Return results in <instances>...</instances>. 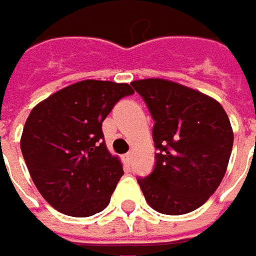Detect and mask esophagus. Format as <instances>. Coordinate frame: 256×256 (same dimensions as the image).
I'll return each instance as SVG.
<instances>
[{"label":"esophagus","instance_id":"obj_1","mask_svg":"<svg viewBox=\"0 0 256 256\" xmlns=\"http://www.w3.org/2000/svg\"><path fill=\"white\" fill-rule=\"evenodd\" d=\"M122 158H124V162L125 163H131V160H132V153H126V154L122 156Z\"/></svg>","mask_w":256,"mask_h":256}]
</instances>
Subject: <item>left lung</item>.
Segmentation results:
<instances>
[{
	"label": "left lung",
	"instance_id": "left-lung-1",
	"mask_svg": "<svg viewBox=\"0 0 256 256\" xmlns=\"http://www.w3.org/2000/svg\"><path fill=\"white\" fill-rule=\"evenodd\" d=\"M156 124L153 174L138 179L153 210L180 216L200 208L223 180L233 130L223 106L210 96L164 78L131 82Z\"/></svg>",
	"mask_w": 256,
	"mask_h": 256
}]
</instances>
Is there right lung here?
Wrapping results in <instances>:
<instances>
[{"instance_id": "1", "label": "right lung", "mask_w": 256, "mask_h": 256, "mask_svg": "<svg viewBox=\"0 0 256 256\" xmlns=\"http://www.w3.org/2000/svg\"><path fill=\"white\" fill-rule=\"evenodd\" d=\"M132 93L126 82L82 80L32 109L20 147L33 184L55 210L90 217L108 207L124 169L104 144L102 122Z\"/></svg>"}]
</instances>
